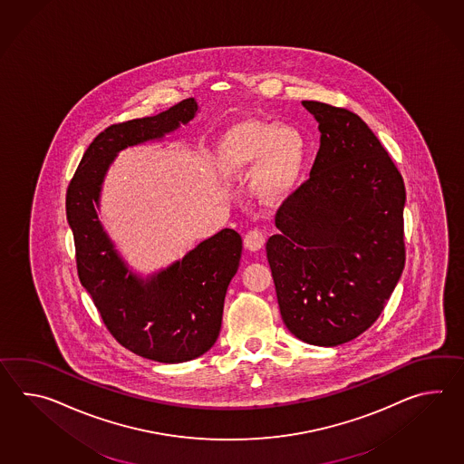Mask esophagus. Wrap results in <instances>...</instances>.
Listing matches in <instances>:
<instances>
[{
    "label": "esophagus",
    "mask_w": 464,
    "mask_h": 464,
    "mask_svg": "<svg viewBox=\"0 0 464 464\" xmlns=\"http://www.w3.org/2000/svg\"><path fill=\"white\" fill-rule=\"evenodd\" d=\"M243 241H245V246H246L249 251H257V249H261L263 245H265L266 235H265L263 229L255 227V229H249V231H247L245 237H243Z\"/></svg>",
    "instance_id": "34e87169"
}]
</instances>
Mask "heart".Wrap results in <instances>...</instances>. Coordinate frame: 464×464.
<instances>
[{
  "instance_id": "heart-1",
  "label": "heart",
  "mask_w": 464,
  "mask_h": 464,
  "mask_svg": "<svg viewBox=\"0 0 464 464\" xmlns=\"http://www.w3.org/2000/svg\"><path fill=\"white\" fill-rule=\"evenodd\" d=\"M306 143L293 126L245 123L219 144V165L229 176H243L256 166V186L265 196H278L296 183L304 165Z\"/></svg>"
}]
</instances>
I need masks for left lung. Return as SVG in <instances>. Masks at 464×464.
Segmentation results:
<instances>
[{
	"label": "left lung",
	"instance_id": "1",
	"mask_svg": "<svg viewBox=\"0 0 464 464\" xmlns=\"http://www.w3.org/2000/svg\"><path fill=\"white\" fill-rule=\"evenodd\" d=\"M320 123L309 178L266 243L281 318L298 340L338 346L380 318L404 268L406 189L380 140L346 108L303 102Z\"/></svg>",
	"mask_w": 464,
	"mask_h": 464
}]
</instances>
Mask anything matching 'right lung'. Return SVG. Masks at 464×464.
Returning a JSON list of instances; mask_svg holds the SVG:
<instances>
[{
  "label": "right lung",
  "mask_w": 464,
  "mask_h": 464,
  "mask_svg": "<svg viewBox=\"0 0 464 464\" xmlns=\"http://www.w3.org/2000/svg\"><path fill=\"white\" fill-rule=\"evenodd\" d=\"M196 111L198 104L188 98L156 116L108 126L84 151L66 191V218L82 286L114 340L158 362L195 360L217 343L227 285L239 266L241 237L225 227L183 259L143 279L118 255L96 209L114 156L175 131Z\"/></svg>",
  "instance_id": "add662e5"
}]
</instances>
